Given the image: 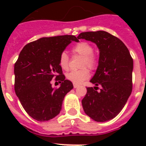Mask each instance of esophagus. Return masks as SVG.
I'll use <instances>...</instances> for the list:
<instances>
[{
    "label": "esophagus",
    "mask_w": 146,
    "mask_h": 146,
    "mask_svg": "<svg viewBox=\"0 0 146 146\" xmlns=\"http://www.w3.org/2000/svg\"><path fill=\"white\" fill-rule=\"evenodd\" d=\"M80 86V85H78V84H75V83H74V84H73V87H74V88H77V87H79Z\"/></svg>",
    "instance_id": "esophagus-1"
}]
</instances>
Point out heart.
<instances>
[{"mask_svg": "<svg viewBox=\"0 0 146 146\" xmlns=\"http://www.w3.org/2000/svg\"><path fill=\"white\" fill-rule=\"evenodd\" d=\"M93 47L88 42H80L74 44L72 48V52L74 55L82 57L80 66L82 67L79 70H72L66 73V79L75 84H80L87 80L90 76L89 69L93 70L96 69L98 64L96 55L93 53ZM59 65L63 70H66L70 67V58L66 52H62L59 57Z\"/></svg>", "mask_w": 146, "mask_h": 146, "instance_id": "heart-1", "label": "heart"}]
</instances>
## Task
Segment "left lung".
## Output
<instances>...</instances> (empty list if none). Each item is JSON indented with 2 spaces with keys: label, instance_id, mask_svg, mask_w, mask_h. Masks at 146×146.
Listing matches in <instances>:
<instances>
[{
  "label": "left lung",
  "instance_id": "obj_1",
  "mask_svg": "<svg viewBox=\"0 0 146 146\" xmlns=\"http://www.w3.org/2000/svg\"><path fill=\"white\" fill-rule=\"evenodd\" d=\"M84 38L97 44L100 56L97 70L82 100L85 113L98 122L115 117L127 103L133 89V60L123 42L105 31L80 33ZM98 85L102 86L97 92Z\"/></svg>",
  "mask_w": 146,
  "mask_h": 146
}]
</instances>
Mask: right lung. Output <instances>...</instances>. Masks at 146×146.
<instances>
[{
  "label": "right lung",
  "mask_w": 146,
  "mask_h": 146,
  "mask_svg": "<svg viewBox=\"0 0 146 146\" xmlns=\"http://www.w3.org/2000/svg\"><path fill=\"white\" fill-rule=\"evenodd\" d=\"M74 35L42 38L25 45L14 64V89L26 113L38 121L52 119L60 113L63 101L73 88L65 80L59 65V57ZM61 83L52 88L51 80Z\"/></svg>",
  "instance_id": "1"
}]
</instances>
